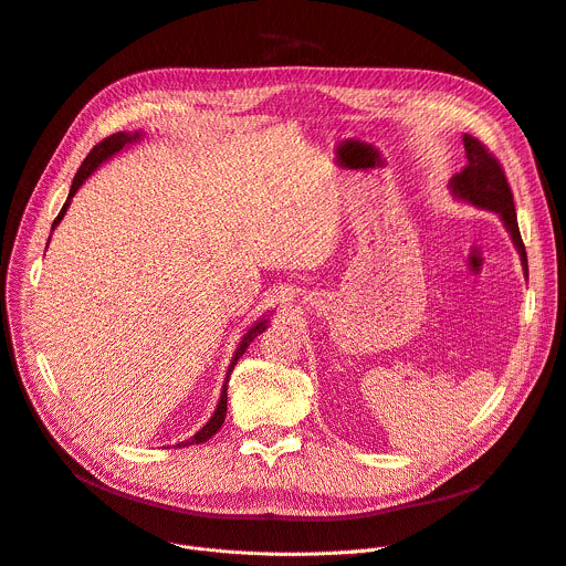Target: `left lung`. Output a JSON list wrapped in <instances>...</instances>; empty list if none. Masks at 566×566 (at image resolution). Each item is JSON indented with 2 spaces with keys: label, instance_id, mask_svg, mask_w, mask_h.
Listing matches in <instances>:
<instances>
[{
  "label": "left lung",
  "instance_id": "1",
  "mask_svg": "<svg viewBox=\"0 0 566 566\" xmlns=\"http://www.w3.org/2000/svg\"><path fill=\"white\" fill-rule=\"evenodd\" d=\"M463 145H465V158L468 166L453 175L449 181L451 193L470 202L479 209H489L500 213V219L506 228V232L511 234V241L521 253V264L525 269L527 276V253H525V244L521 239V230H518V219H516V207H514V193H511L506 175L502 170V166L497 164V158L486 149V145H481L476 138L472 136H463Z\"/></svg>",
  "mask_w": 566,
  "mask_h": 566
}]
</instances>
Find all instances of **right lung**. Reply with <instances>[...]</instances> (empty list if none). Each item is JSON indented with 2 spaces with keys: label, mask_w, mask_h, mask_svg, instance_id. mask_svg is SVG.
<instances>
[{
  "label": "right lung",
  "mask_w": 566,
  "mask_h": 566,
  "mask_svg": "<svg viewBox=\"0 0 566 566\" xmlns=\"http://www.w3.org/2000/svg\"><path fill=\"white\" fill-rule=\"evenodd\" d=\"M143 138V133L140 130H136V133H115V136H111V138H105V140H101L90 154H87V158L83 160V166H80V170L75 172V177H73V184H71V191H69V198H66V202H64V207H62V211L57 213V219H55V223H52V230H55L57 226H60V221L64 219V213H66V209H69V205H71V198L77 193V188L85 184V179L101 166V164H105L107 158H113L115 154H119L124 147H128L130 143H138ZM266 325H269V319L266 317H262V319H258L255 325H251V329L244 334V338H241V343H239V347L234 349V357H232V361H230V366H228V375H226V385H223V391H221V400H219V406H217V410H213V415H211V419L198 430V433L193 436V438H188L186 442H179L177 447H188V444H200V442H207L211 436H217V430L223 426V421H226V412H228V378H230V373H232V368H234V364L239 361V357L247 353V347L251 345V340L258 336V334H262L264 329H266Z\"/></svg>",
  "instance_id": "obj_1"
}]
</instances>
